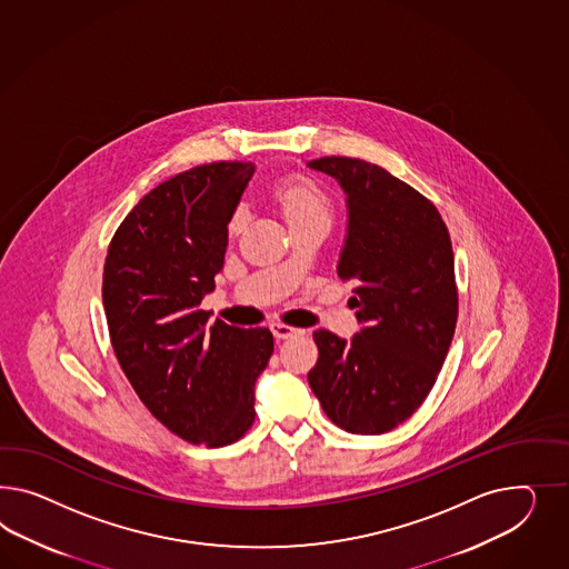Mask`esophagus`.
<instances>
[{
  "label": "esophagus",
  "instance_id": "esophagus-1",
  "mask_svg": "<svg viewBox=\"0 0 569 569\" xmlns=\"http://www.w3.org/2000/svg\"><path fill=\"white\" fill-rule=\"evenodd\" d=\"M271 331L277 339H290L296 336H305V329H298V327H290V325L283 323H271Z\"/></svg>",
  "mask_w": 569,
  "mask_h": 569
}]
</instances>
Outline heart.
<instances>
[{"label": "heart", "instance_id": "b5f03b06", "mask_svg": "<svg viewBox=\"0 0 569 569\" xmlns=\"http://www.w3.org/2000/svg\"><path fill=\"white\" fill-rule=\"evenodd\" d=\"M276 199L290 223L305 221V219H319V217L331 219V204L325 197L323 190L305 178L283 180L276 188ZM242 221H244V207L236 209V213L231 216V233L242 228Z\"/></svg>", "mask_w": 569, "mask_h": 569}]
</instances>
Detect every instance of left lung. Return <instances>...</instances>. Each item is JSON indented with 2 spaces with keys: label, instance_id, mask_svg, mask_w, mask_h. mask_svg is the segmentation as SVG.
<instances>
[{
  "label": "left lung",
  "instance_id": "obj_1",
  "mask_svg": "<svg viewBox=\"0 0 569 569\" xmlns=\"http://www.w3.org/2000/svg\"><path fill=\"white\" fill-rule=\"evenodd\" d=\"M308 168L346 192L338 276L356 286L360 323L352 339L312 333L308 385L339 429L381 435L415 415L446 362L458 321L449 231L429 199L375 163L321 157Z\"/></svg>",
  "mask_w": 569,
  "mask_h": 569
}]
</instances>
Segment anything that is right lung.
<instances>
[{
	"instance_id": "add662e5",
	"label": "right lung",
	"mask_w": 569,
	"mask_h": 569,
	"mask_svg": "<svg viewBox=\"0 0 569 569\" xmlns=\"http://www.w3.org/2000/svg\"><path fill=\"white\" fill-rule=\"evenodd\" d=\"M252 173V163L219 161L169 178L126 216L106 257L103 307L123 375L194 446H230L252 427L254 383L273 353L269 329L209 325L199 308Z\"/></svg>"
}]
</instances>
